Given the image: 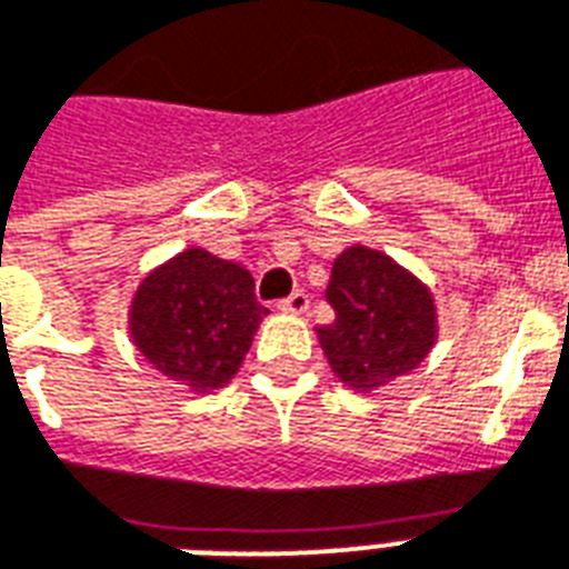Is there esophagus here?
<instances>
[{"label": "esophagus", "instance_id": "34e87169", "mask_svg": "<svg viewBox=\"0 0 569 569\" xmlns=\"http://www.w3.org/2000/svg\"><path fill=\"white\" fill-rule=\"evenodd\" d=\"M277 310L289 316H303L307 310H310V295L298 289V292H292L289 298H283V301L277 303Z\"/></svg>", "mask_w": 569, "mask_h": 569}]
</instances>
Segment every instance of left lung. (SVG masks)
<instances>
[{
    "mask_svg": "<svg viewBox=\"0 0 569 569\" xmlns=\"http://www.w3.org/2000/svg\"><path fill=\"white\" fill-rule=\"evenodd\" d=\"M325 298L333 322L316 328V337L333 376L355 393L418 370L439 340L429 286L372 247L352 244L333 259Z\"/></svg>",
    "mask_w": 569,
    "mask_h": 569,
    "instance_id": "1",
    "label": "left lung"
}]
</instances>
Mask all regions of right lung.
I'll use <instances>...</instances> for the list:
<instances>
[{
    "label": "right lung",
    "mask_w": 569,
    "mask_h": 569,
    "mask_svg": "<svg viewBox=\"0 0 569 569\" xmlns=\"http://www.w3.org/2000/svg\"><path fill=\"white\" fill-rule=\"evenodd\" d=\"M266 316L244 266L188 247L142 277L130 298L128 333L169 381L214 393L236 379Z\"/></svg>",
    "instance_id": "obj_1"
}]
</instances>
